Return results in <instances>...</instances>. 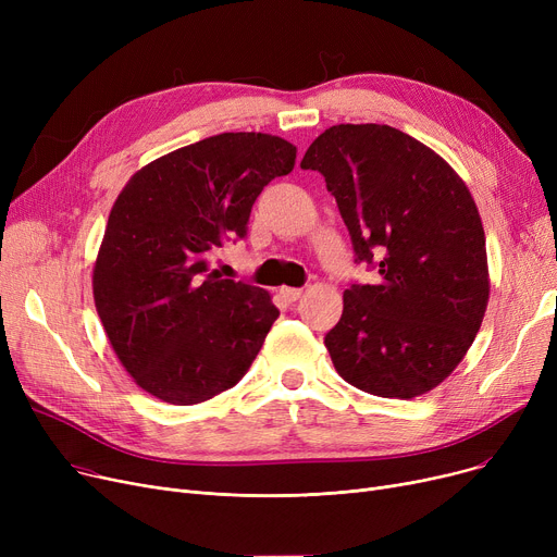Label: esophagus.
I'll return each instance as SVG.
<instances>
[{
    "label": "esophagus",
    "instance_id": "34e87169",
    "mask_svg": "<svg viewBox=\"0 0 557 557\" xmlns=\"http://www.w3.org/2000/svg\"><path fill=\"white\" fill-rule=\"evenodd\" d=\"M280 296L286 300V302H296L302 298V288H290V286H282L280 288Z\"/></svg>",
    "mask_w": 557,
    "mask_h": 557
}]
</instances>
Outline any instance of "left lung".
I'll return each mask as SVG.
<instances>
[{
    "mask_svg": "<svg viewBox=\"0 0 557 557\" xmlns=\"http://www.w3.org/2000/svg\"><path fill=\"white\" fill-rule=\"evenodd\" d=\"M300 166L325 175L357 259L382 275L343 294V315L325 336L336 372L391 399L441 386L472 347L490 300L485 232L465 181L386 124L332 126Z\"/></svg>",
    "mask_w": 557,
    "mask_h": 557,
    "instance_id": "1",
    "label": "left lung"
}]
</instances>
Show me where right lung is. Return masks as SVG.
I'll return each mask as SVG.
<instances>
[{
	"label": "right lung",
	"instance_id": "obj_1",
	"mask_svg": "<svg viewBox=\"0 0 557 557\" xmlns=\"http://www.w3.org/2000/svg\"><path fill=\"white\" fill-rule=\"evenodd\" d=\"M296 153L277 135L223 133L144 164L116 196L92 294L141 391L189 406L248 372L280 311L269 290L221 280L210 257L225 237H244L252 202L294 171Z\"/></svg>",
	"mask_w": 557,
	"mask_h": 557
}]
</instances>
